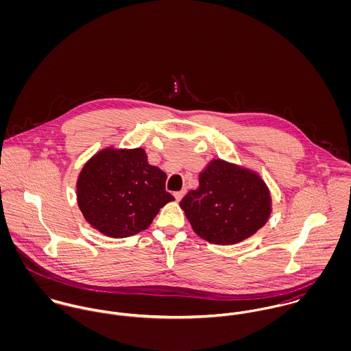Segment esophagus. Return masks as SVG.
<instances>
[{
    "mask_svg": "<svg viewBox=\"0 0 351 351\" xmlns=\"http://www.w3.org/2000/svg\"><path fill=\"white\" fill-rule=\"evenodd\" d=\"M185 193H186V191L185 189H182V191H178V192H176L174 193V197H176V200L180 201L184 196H185Z\"/></svg>",
    "mask_w": 351,
    "mask_h": 351,
    "instance_id": "1",
    "label": "esophagus"
}]
</instances>
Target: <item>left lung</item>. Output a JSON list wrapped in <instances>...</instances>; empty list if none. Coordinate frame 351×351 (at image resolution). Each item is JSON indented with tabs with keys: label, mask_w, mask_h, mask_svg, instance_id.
I'll list each match as a JSON object with an SVG mask.
<instances>
[{
	"label": "left lung",
	"mask_w": 351,
	"mask_h": 351,
	"mask_svg": "<svg viewBox=\"0 0 351 351\" xmlns=\"http://www.w3.org/2000/svg\"><path fill=\"white\" fill-rule=\"evenodd\" d=\"M193 231L215 245H237L261 230L271 215L263 178L249 167L213 158L199 174V188L180 201Z\"/></svg>",
	"instance_id": "left-lung-1"
}]
</instances>
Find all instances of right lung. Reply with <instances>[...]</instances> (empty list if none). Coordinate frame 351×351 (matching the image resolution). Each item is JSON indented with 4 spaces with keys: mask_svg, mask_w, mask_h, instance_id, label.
Segmentation results:
<instances>
[{
    "mask_svg": "<svg viewBox=\"0 0 351 351\" xmlns=\"http://www.w3.org/2000/svg\"><path fill=\"white\" fill-rule=\"evenodd\" d=\"M166 173L147 160L146 150L97 151L77 178V202L88 224L120 239L149 228L159 209L174 197L166 191Z\"/></svg>",
    "mask_w": 351,
    "mask_h": 351,
    "instance_id": "add662e5",
    "label": "right lung"
}]
</instances>
